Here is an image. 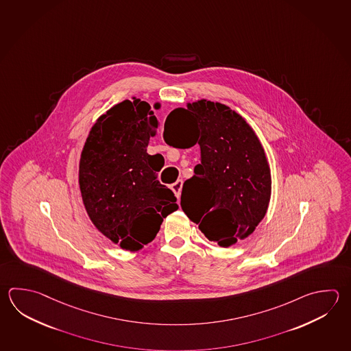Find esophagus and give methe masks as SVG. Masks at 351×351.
<instances>
[{
    "label": "esophagus",
    "mask_w": 351,
    "mask_h": 351,
    "mask_svg": "<svg viewBox=\"0 0 351 351\" xmlns=\"http://www.w3.org/2000/svg\"><path fill=\"white\" fill-rule=\"evenodd\" d=\"M181 189H182V180H178L175 184L171 185V190L178 199H179L180 195H181Z\"/></svg>",
    "instance_id": "1"
}]
</instances>
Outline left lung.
<instances>
[{"mask_svg":"<svg viewBox=\"0 0 351 351\" xmlns=\"http://www.w3.org/2000/svg\"><path fill=\"white\" fill-rule=\"evenodd\" d=\"M164 140L199 145V164L186 180L181 207L206 239L230 247L256 230L271 199L265 150L251 126L221 103L199 100L166 118Z\"/></svg>","mask_w":351,"mask_h":351,"instance_id":"1","label":"left lung"}]
</instances>
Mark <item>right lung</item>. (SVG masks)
I'll return each instance as SVG.
<instances>
[{
	"label": "right lung",
	"instance_id": "right-lung-1",
	"mask_svg": "<svg viewBox=\"0 0 351 351\" xmlns=\"http://www.w3.org/2000/svg\"><path fill=\"white\" fill-rule=\"evenodd\" d=\"M146 101L124 100L93 125L80 162L82 199L94 226L114 243L139 251L179 208L146 152L158 119Z\"/></svg>",
	"mask_w": 351,
	"mask_h": 351
}]
</instances>
